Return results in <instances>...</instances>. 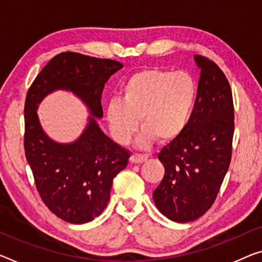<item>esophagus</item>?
Returning a JSON list of instances; mask_svg holds the SVG:
<instances>
[{"instance_id": "esophagus-1", "label": "esophagus", "mask_w": 262, "mask_h": 262, "mask_svg": "<svg viewBox=\"0 0 262 262\" xmlns=\"http://www.w3.org/2000/svg\"><path fill=\"white\" fill-rule=\"evenodd\" d=\"M146 159H147V157L145 156V155L136 154V155H132L130 157V162L134 163V164H140V163L145 162V160H146Z\"/></svg>"}]
</instances>
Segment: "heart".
Wrapping results in <instances>:
<instances>
[{"instance_id": "1", "label": "heart", "mask_w": 262, "mask_h": 262, "mask_svg": "<svg viewBox=\"0 0 262 262\" xmlns=\"http://www.w3.org/2000/svg\"><path fill=\"white\" fill-rule=\"evenodd\" d=\"M198 96L195 79L185 71L150 68L132 74L120 90V100H112L106 119L116 142L126 145L138 130L139 147L158 139L168 143L178 138L190 123Z\"/></svg>"}]
</instances>
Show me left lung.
<instances>
[{
  "label": "left lung",
  "mask_w": 262,
  "mask_h": 262,
  "mask_svg": "<svg viewBox=\"0 0 262 262\" xmlns=\"http://www.w3.org/2000/svg\"><path fill=\"white\" fill-rule=\"evenodd\" d=\"M198 96L187 127L162 148L165 174L154 191L158 210L177 223L200 218L214 203L232 157L234 106L226 76L216 64L194 56Z\"/></svg>",
  "instance_id": "left-lung-1"
}]
</instances>
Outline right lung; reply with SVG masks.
<instances>
[{
    "mask_svg": "<svg viewBox=\"0 0 262 262\" xmlns=\"http://www.w3.org/2000/svg\"><path fill=\"white\" fill-rule=\"evenodd\" d=\"M123 64L77 52L56 55L31 84L24 105V151L38 194L49 210L70 224L94 220L106 207L112 180L126 167L130 151L100 130V104L107 79ZM71 91L83 100L92 116L80 138L61 144L50 140L35 110L48 93Z\"/></svg>",
    "mask_w": 262,
    "mask_h": 262,
    "instance_id": "obj_1",
    "label": "right lung"
}]
</instances>
